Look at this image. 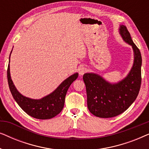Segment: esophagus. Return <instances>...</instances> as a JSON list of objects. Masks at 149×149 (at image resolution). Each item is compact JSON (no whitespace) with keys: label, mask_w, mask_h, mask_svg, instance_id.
I'll return each mask as SVG.
<instances>
[{"label":"esophagus","mask_w":149,"mask_h":149,"mask_svg":"<svg viewBox=\"0 0 149 149\" xmlns=\"http://www.w3.org/2000/svg\"><path fill=\"white\" fill-rule=\"evenodd\" d=\"M87 68H85V67H81V68L79 69V74L83 75L84 74L85 72H87Z\"/></svg>","instance_id":"34e87169"}]
</instances>
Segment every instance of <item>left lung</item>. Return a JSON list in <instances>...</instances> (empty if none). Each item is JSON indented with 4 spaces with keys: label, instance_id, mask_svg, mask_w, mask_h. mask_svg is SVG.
<instances>
[{
    "label": "left lung",
    "instance_id": "1",
    "mask_svg": "<svg viewBox=\"0 0 149 149\" xmlns=\"http://www.w3.org/2000/svg\"><path fill=\"white\" fill-rule=\"evenodd\" d=\"M119 33L134 50L133 66L127 76L117 83L108 82L94 73H85L83 77L86 87L87 107L97 117L111 118L123 113L135 101L140 89L141 54L126 26H120Z\"/></svg>",
    "mask_w": 149,
    "mask_h": 149
}]
</instances>
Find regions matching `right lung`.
<instances>
[{
    "mask_svg": "<svg viewBox=\"0 0 149 149\" xmlns=\"http://www.w3.org/2000/svg\"><path fill=\"white\" fill-rule=\"evenodd\" d=\"M78 75V73L71 75L63 81L52 93L41 99L35 100L24 96L17 90L11 80L9 64L7 68L8 84L14 100L25 113L38 119H52L62 111L67 91L73 81L77 79Z\"/></svg>",
    "mask_w": 149,
    "mask_h": 149,
    "instance_id": "1",
    "label": "right lung"
}]
</instances>
